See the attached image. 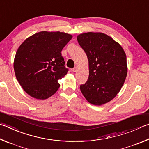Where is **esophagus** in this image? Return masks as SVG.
<instances>
[{"instance_id": "obj_1", "label": "esophagus", "mask_w": 149, "mask_h": 149, "mask_svg": "<svg viewBox=\"0 0 149 149\" xmlns=\"http://www.w3.org/2000/svg\"><path fill=\"white\" fill-rule=\"evenodd\" d=\"M77 67H74V68L72 69V71L74 72H77Z\"/></svg>"}]
</instances>
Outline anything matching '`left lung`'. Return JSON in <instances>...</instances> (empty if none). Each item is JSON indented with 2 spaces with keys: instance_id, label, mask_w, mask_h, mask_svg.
I'll return each mask as SVG.
<instances>
[{
  "instance_id": "8db88e82",
  "label": "left lung",
  "mask_w": 149,
  "mask_h": 149,
  "mask_svg": "<svg viewBox=\"0 0 149 149\" xmlns=\"http://www.w3.org/2000/svg\"><path fill=\"white\" fill-rule=\"evenodd\" d=\"M77 40L88 61V80L80 90L90 104L104 105L117 96L125 81L126 53L118 42L102 32L81 34Z\"/></svg>"
}]
</instances>
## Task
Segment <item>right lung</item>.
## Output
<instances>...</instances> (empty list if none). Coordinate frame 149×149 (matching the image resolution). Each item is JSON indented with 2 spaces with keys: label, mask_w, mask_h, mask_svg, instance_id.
<instances>
[{
  "label": "right lung",
  "mask_w": 149,
  "mask_h": 149,
  "mask_svg": "<svg viewBox=\"0 0 149 149\" xmlns=\"http://www.w3.org/2000/svg\"><path fill=\"white\" fill-rule=\"evenodd\" d=\"M65 32L42 31L27 38L16 52L13 68L18 82L32 98L45 100L55 94L68 70L61 51L72 39Z\"/></svg>",
  "instance_id": "1"
}]
</instances>
